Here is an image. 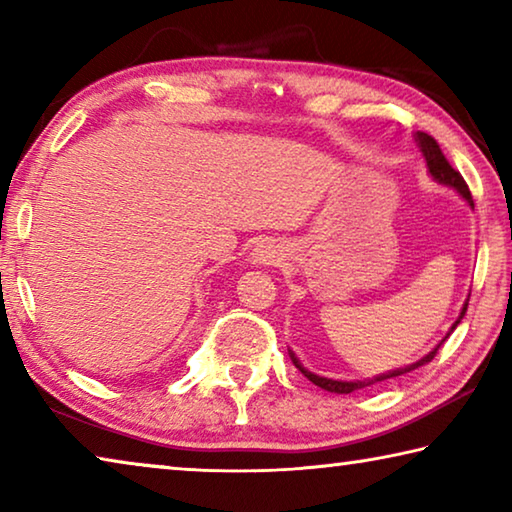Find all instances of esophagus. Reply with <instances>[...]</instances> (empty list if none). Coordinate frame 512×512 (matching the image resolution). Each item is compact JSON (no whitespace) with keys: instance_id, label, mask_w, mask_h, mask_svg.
Wrapping results in <instances>:
<instances>
[{"instance_id":"34e87169","label":"esophagus","mask_w":512,"mask_h":512,"mask_svg":"<svg viewBox=\"0 0 512 512\" xmlns=\"http://www.w3.org/2000/svg\"><path fill=\"white\" fill-rule=\"evenodd\" d=\"M282 248L273 244V241H264V244H259L255 250H253V264H259V266H275L282 262Z\"/></svg>"}]
</instances>
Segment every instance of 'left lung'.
<instances>
[{"label": "left lung", "mask_w": 512, "mask_h": 512, "mask_svg": "<svg viewBox=\"0 0 512 512\" xmlns=\"http://www.w3.org/2000/svg\"><path fill=\"white\" fill-rule=\"evenodd\" d=\"M415 142H418V146H420V151H422V155H424V160H427V169H429V173H431V178L433 180H438L440 185H447V187H452V189H456L458 194H461L467 203H470L472 207H474V201H472V194H470V187H467V183L463 180V176L461 173H458L452 164L447 162V158L443 155V151H440V146H438V142L433 140L431 135H427V133H415ZM470 300V298H467ZM465 309H467V302L463 305V311H461V316L456 318V323L452 325V329H449V334L454 332L456 329V325L461 323L463 320V316H465ZM447 334V336H449ZM445 336V339H447ZM443 339V341H445ZM443 341H440L436 348H433L427 357H422L420 361H415V363H411V366H406V368H397V370H391V372H384V375H377V377H372V379H357V381H341V379H329V377H320V375H314V372H309L305 366H302V363L298 361V357L296 354H293L291 350H289V357H291V361H293V366H296L302 375H305L311 384H316V386H320V388H325V391H329V393H339V395H348V393H354V391H359V388H366V386H370V384H377V381H386V379H393V377H400V375H406V372H411V370H415V368H420V366H424V363H429L433 357H436V352H438V348L440 345H443Z\"/></svg>", "instance_id": "obj_1"}]
</instances>
